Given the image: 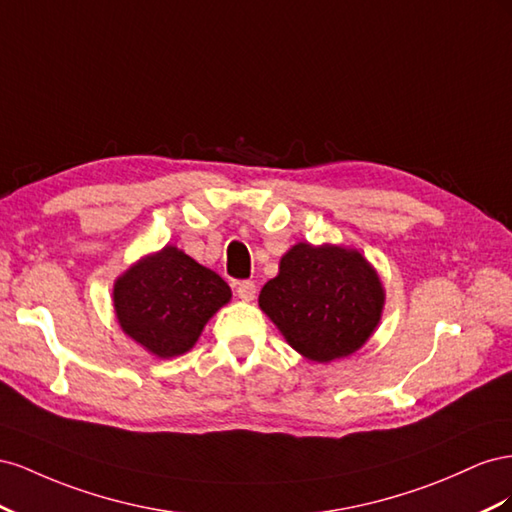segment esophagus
<instances>
[{
	"instance_id": "1",
	"label": "esophagus",
	"mask_w": 512,
	"mask_h": 512,
	"mask_svg": "<svg viewBox=\"0 0 512 512\" xmlns=\"http://www.w3.org/2000/svg\"><path fill=\"white\" fill-rule=\"evenodd\" d=\"M236 294H238V298H242V300L248 302V300L255 298L257 287H255L253 281H238V283H236Z\"/></svg>"
}]
</instances>
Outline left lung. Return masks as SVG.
Wrapping results in <instances>:
<instances>
[{"instance_id":"obj_1","label":"left lung","mask_w":512,"mask_h":512,"mask_svg":"<svg viewBox=\"0 0 512 512\" xmlns=\"http://www.w3.org/2000/svg\"><path fill=\"white\" fill-rule=\"evenodd\" d=\"M259 306L296 352L330 362L367 343L382 317L384 289L358 251L300 242L261 289Z\"/></svg>"}]
</instances>
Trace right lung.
<instances>
[{
    "label": "right lung",
    "instance_id": "1",
    "mask_svg": "<svg viewBox=\"0 0 512 512\" xmlns=\"http://www.w3.org/2000/svg\"><path fill=\"white\" fill-rule=\"evenodd\" d=\"M229 298L231 289L221 276L175 246L141 259L113 287L122 330L158 358L188 352Z\"/></svg>",
    "mask_w": 512,
    "mask_h": 512
}]
</instances>
